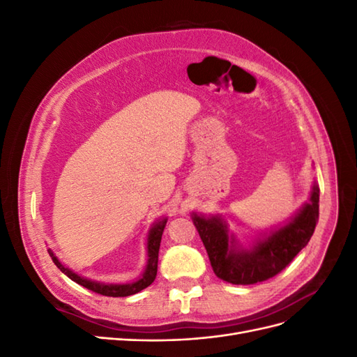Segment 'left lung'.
<instances>
[{
    "mask_svg": "<svg viewBox=\"0 0 357 357\" xmlns=\"http://www.w3.org/2000/svg\"><path fill=\"white\" fill-rule=\"evenodd\" d=\"M319 186L290 220L243 245L220 214L192 213L193 225L208 253L214 274L232 284H255L277 275L304 248L319 220Z\"/></svg>",
    "mask_w": 357,
    "mask_h": 357,
    "instance_id": "1",
    "label": "left lung"
}]
</instances>
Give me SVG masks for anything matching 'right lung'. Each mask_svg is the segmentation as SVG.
<instances>
[{
  "instance_id": "obj_1",
  "label": "right lung",
  "mask_w": 357,
  "mask_h": 357,
  "mask_svg": "<svg viewBox=\"0 0 357 357\" xmlns=\"http://www.w3.org/2000/svg\"><path fill=\"white\" fill-rule=\"evenodd\" d=\"M167 218H162L159 220H156L152 228L149 229L147 234V262H146V268L142 274V277L137 278L135 282L131 283H122V284H117V283H100V282H93V280L89 278H84L79 274H75L74 271H71L70 268H67L63 265L59 259L55 256L50 248H47V252L52 257L53 264H55L61 271L66 274L68 278H71L73 282H75L77 284L89 289L95 294H100L104 296H129V295H134L138 294V291H142L143 289H146L147 286L152 284L156 278V273H158V256H159V245H160V238H162V232L165 229V225H167Z\"/></svg>"
}]
</instances>
